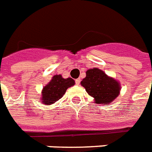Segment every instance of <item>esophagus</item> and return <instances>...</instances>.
Wrapping results in <instances>:
<instances>
[{"label":"esophagus","instance_id":"obj_1","mask_svg":"<svg viewBox=\"0 0 152 152\" xmlns=\"http://www.w3.org/2000/svg\"><path fill=\"white\" fill-rule=\"evenodd\" d=\"M75 82H76V85H78L79 84H80V82H81V78L79 77V78L76 79V80H75Z\"/></svg>","mask_w":152,"mask_h":152}]
</instances>
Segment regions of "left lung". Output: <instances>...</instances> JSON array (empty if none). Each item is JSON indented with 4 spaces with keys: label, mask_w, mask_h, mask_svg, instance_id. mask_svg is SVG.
<instances>
[{
    "label": "left lung",
    "mask_w": 152,
    "mask_h": 152,
    "mask_svg": "<svg viewBox=\"0 0 152 152\" xmlns=\"http://www.w3.org/2000/svg\"><path fill=\"white\" fill-rule=\"evenodd\" d=\"M87 93L94 98L95 103L110 105L120 95L121 86L118 81L108 76L97 67L88 69L81 81Z\"/></svg>",
    "instance_id": "8db88e82"
}]
</instances>
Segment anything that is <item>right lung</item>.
<instances>
[{
	"instance_id": "add662e5",
	"label": "right lung",
	"mask_w": 152,
	"mask_h": 152,
	"mask_svg": "<svg viewBox=\"0 0 152 152\" xmlns=\"http://www.w3.org/2000/svg\"><path fill=\"white\" fill-rule=\"evenodd\" d=\"M75 81L71 77L64 78L61 75L53 76L50 81L42 88L40 101L46 106L53 104L61 99L68 88L74 86Z\"/></svg>"
}]
</instances>
